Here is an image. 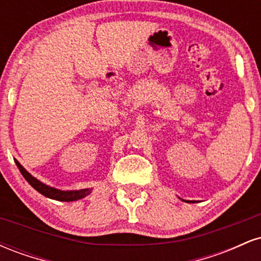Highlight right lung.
Instances as JSON below:
<instances>
[{"label":"right lung","instance_id":"right-lung-1","mask_svg":"<svg viewBox=\"0 0 261 261\" xmlns=\"http://www.w3.org/2000/svg\"><path fill=\"white\" fill-rule=\"evenodd\" d=\"M14 162H16L18 169L20 170V173H22V175L24 176L25 180L28 181L29 184L35 189V190L39 191L40 194H43L44 196L50 197V199L59 200V201H74V200L82 199V197H85L86 195H88V194L91 193V190H88V189H85V190H76V191H62V190H59V189L47 187V185L43 184V182L39 181L38 179H35L34 176L29 174V173L27 172L22 166H20L19 162L18 161H14Z\"/></svg>","mask_w":261,"mask_h":261}]
</instances>
